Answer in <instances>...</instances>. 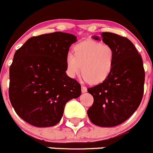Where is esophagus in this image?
Wrapping results in <instances>:
<instances>
[{"mask_svg": "<svg viewBox=\"0 0 153 153\" xmlns=\"http://www.w3.org/2000/svg\"><path fill=\"white\" fill-rule=\"evenodd\" d=\"M87 91V88L86 87V86H81V91L83 93H84V92H86V91Z\"/></svg>", "mask_w": 153, "mask_h": 153, "instance_id": "34e87169", "label": "esophagus"}]
</instances>
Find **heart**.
Segmentation results:
<instances>
[{
  "label": "heart",
  "mask_w": 153,
  "mask_h": 153,
  "mask_svg": "<svg viewBox=\"0 0 153 153\" xmlns=\"http://www.w3.org/2000/svg\"><path fill=\"white\" fill-rule=\"evenodd\" d=\"M73 56L66 60L67 73L75 78L81 71L83 79L91 84L105 81L111 74L114 64V51L110 45L94 40H86L75 45Z\"/></svg>",
  "instance_id": "b5f03b06"
}]
</instances>
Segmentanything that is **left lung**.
Wrapping results in <instances>:
<instances>
[{"label": "left lung", "instance_id": "8db88e82", "mask_svg": "<svg viewBox=\"0 0 153 153\" xmlns=\"http://www.w3.org/2000/svg\"><path fill=\"white\" fill-rule=\"evenodd\" d=\"M100 37L114 49V64L105 81L87 89L94 97L87 114L93 124L108 128L126 121L138 108L144 94L145 72L141 56L131 40L110 32H102Z\"/></svg>", "mask_w": 153, "mask_h": 153}]
</instances>
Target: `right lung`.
<instances>
[{"instance_id":"obj_1","label":"right lung","mask_w":153,"mask_h":153,"mask_svg":"<svg viewBox=\"0 0 153 153\" xmlns=\"http://www.w3.org/2000/svg\"><path fill=\"white\" fill-rule=\"evenodd\" d=\"M76 36L63 32L28 39L15 52L9 68V96L17 114L36 127L56 125L66 103L81 87L66 74L67 54Z\"/></svg>"}]
</instances>
